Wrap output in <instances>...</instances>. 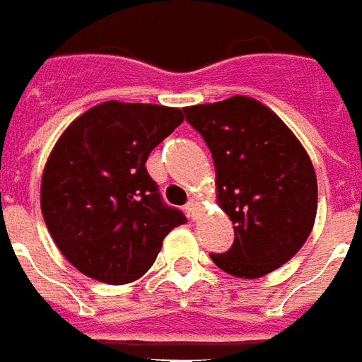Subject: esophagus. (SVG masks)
<instances>
[{"mask_svg": "<svg viewBox=\"0 0 362 362\" xmlns=\"http://www.w3.org/2000/svg\"><path fill=\"white\" fill-rule=\"evenodd\" d=\"M186 214H188L189 219H196V216H198V202L196 199H189L186 204Z\"/></svg>", "mask_w": 362, "mask_h": 362, "instance_id": "obj_1", "label": "esophagus"}]
</instances>
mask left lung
I'll use <instances>...</instances> for the list:
<instances>
[{
  "instance_id": "8db88e82",
  "label": "left lung",
  "mask_w": 362,
  "mask_h": 362,
  "mask_svg": "<svg viewBox=\"0 0 362 362\" xmlns=\"http://www.w3.org/2000/svg\"><path fill=\"white\" fill-rule=\"evenodd\" d=\"M216 164L217 204L233 221L229 251L209 255L237 278H260L302 249L317 211L315 170L276 113L252 98L184 107Z\"/></svg>"
}]
</instances>
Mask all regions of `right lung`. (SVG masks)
<instances>
[{
    "label": "right lung",
    "mask_w": 362,
    "mask_h": 362,
    "mask_svg": "<svg viewBox=\"0 0 362 362\" xmlns=\"http://www.w3.org/2000/svg\"><path fill=\"white\" fill-rule=\"evenodd\" d=\"M184 121L155 103L103 102L74 119L50 153L40 211L60 252L82 274L127 284L153 267L186 216L166 206L146 158Z\"/></svg>",
    "instance_id": "right-lung-1"
}]
</instances>
